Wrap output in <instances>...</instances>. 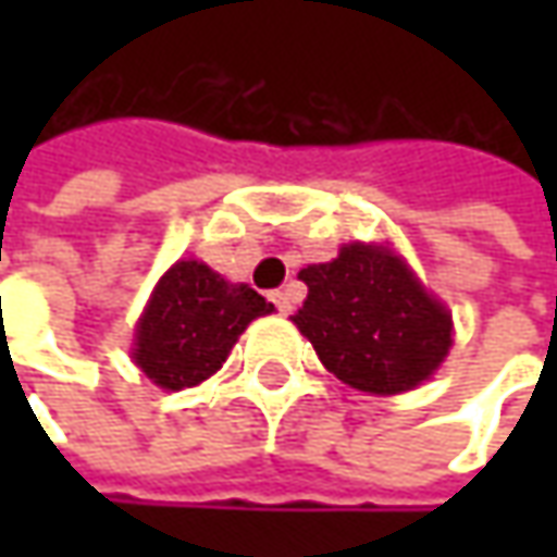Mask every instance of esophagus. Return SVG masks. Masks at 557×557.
Wrapping results in <instances>:
<instances>
[{
  "instance_id": "obj_1",
  "label": "esophagus",
  "mask_w": 557,
  "mask_h": 557,
  "mask_svg": "<svg viewBox=\"0 0 557 557\" xmlns=\"http://www.w3.org/2000/svg\"><path fill=\"white\" fill-rule=\"evenodd\" d=\"M269 300L275 304V310L282 312V315H285V312H290V300L285 290H272V294H269Z\"/></svg>"
}]
</instances>
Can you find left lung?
<instances>
[{
    "label": "left lung",
    "mask_w": 557,
    "mask_h": 557,
    "mask_svg": "<svg viewBox=\"0 0 557 557\" xmlns=\"http://www.w3.org/2000/svg\"><path fill=\"white\" fill-rule=\"evenodd\" d=\"M297 278L310 294L294 325L356 391H412L453 347L449 312L387 247H341L337 260L300 269Z\"/></svg>",
    "instance_id": "8db88e82"
}]
</instances>
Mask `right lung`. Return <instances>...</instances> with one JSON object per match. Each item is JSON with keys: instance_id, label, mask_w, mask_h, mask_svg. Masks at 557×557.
<instances>
[{"instance_id": "1", "label": "right lung", "mask_w": 557, "mask_h": 557, "mask_svg": "<svg viewBox=\"0 0 557 557\" xmlns=\"http://www.w3.org/2000/svg\"><path fill=\"white\" fill-rule=\"evenodd\" d=\"M272 304L247 285H228L198 260H180L158 282L136 329L133 359L163 391L195 387L216 372L238 334Z\"/></svg>"}]
</instances>
